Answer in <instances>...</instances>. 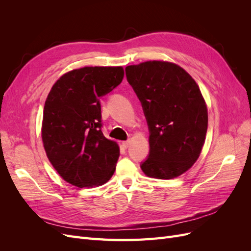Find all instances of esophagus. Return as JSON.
I'll use <instances>...</instances> for the list:
<instances>
[{
  "mask_svg": "<svg viewBox=\"0 0 251 251\" xmlns=\"http://www.w3.org/2000/svg\"><path fill=\"white\" fill-rule=\"evenodd\" d=\"M130 146H131V140H126V141H124V142H123V147H124L125 149H127Z\"/></svg>",
  "mask_w": 251,
  "mask_h": 251,
  "instance_id": "1",
  "label": "esophagus"
}]
</instances>
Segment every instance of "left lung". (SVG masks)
Listing matches in <instances>:
<instances>
[{
	"mask_svg": "<svg viewBox=\"0 0 251 251\" xmlns=\"http://www.w3.org/2000/svg\"><path fill=\"white\" fill-rule=\"evenodd\" d=\"M150 130V154L141 164L148 177L174 179L199 158L208 124L199 86L183 68L149 60L126 68Z\"/></svg>",
	"mask_w": 251,
	"mask_h": 251,
	"instance_id": "obj_1",
	"label": "left lung"
}]
</instances>
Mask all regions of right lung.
Returning <instances> with one entry per match:
<instances>
[{"label": "right lung", "mask_w": 251, "mask_h": 251, "mask_svg": "<svg viewBox=\"0 0 251 251\" xmlns=\"http://www.w3.org/2000/svg\"><path fill=\"white\" fill-rule=\"evenodd\" d=\"M123 67H83L62 75L44 107L42 140L66 182L93 187L108 182L119 157L117 142L101 132L100 98L123 81Z\"/></svg>", "instance_id": "add662e5"}]
</instances>
